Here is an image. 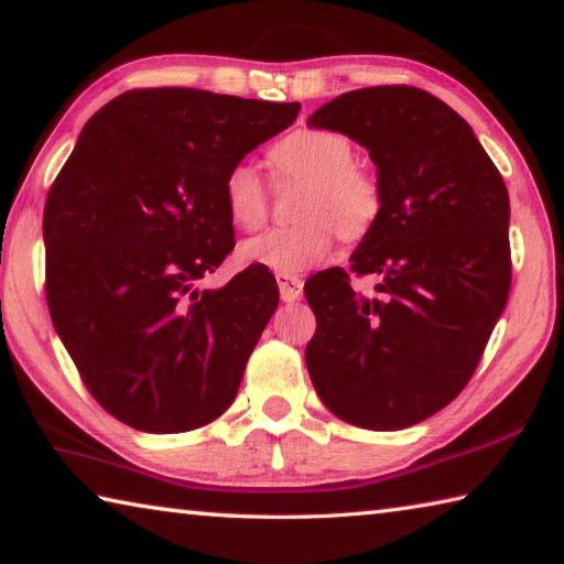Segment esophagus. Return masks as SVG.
Masks as SVG:
<instances>
[{
    "label": "esophagus",
    "mask_w": 564,
    "mask_h": 564,
    "mask_svg": "<svg viewBox=\"0 0 564 564\" xmlns=\"http://www.w3.org/2000/svg\"><path fill=\"white\" fill-rule=\"evenodd\" d=\"M275 283H279L281 301H283V303H295V301H301V295H303V281L299 279V275H291V273H275Z\"/></svg>",
    "instance_id": "34e87169"
}]
</instances>
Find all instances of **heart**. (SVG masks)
Wrapping results in <instances>:
<instances>
[{"mask_svg":"<svg viewBox=\"0 0 564 564\" xmlns=\"http://www.w3.org/2000/svg\"><path fill=\"white\" fill-rule=\"evenodd\" d=\"M348 137L326 129H299L271 149L281 174L308 181L299 204L301 224L271 228L241 243V261L275 273H301L323 263L333 251V228L346 241L370 231L380 212L373 174L352 164ZM224 206L234 226L253 231L265 221V188L251 166L238 164L224 178Z\"/></svg>","mask_w":564,"mask_h":564,"instance_id":"1","label":"heart"}]
</instances>
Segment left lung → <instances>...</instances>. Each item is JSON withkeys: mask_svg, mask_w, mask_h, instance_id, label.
I'll list each match as a JSON object with an SVG mask.
<instances>
[{"mask_svg": "<svg viewBox=\"0 0 564 564\" xmlns=\"http://www.w3.org/2000/svg\"><path fill=\"white\" fill-rule=\"evenodd\" d=\"M311 129L346 133L376 164L380 212L350 256L376 293L328 269L305 281V366L333 415L403 431L467 386L510 293V198L460 113L415 87L340 94Z\"/></svg>", "mask_w": 564, "mask_h": 564, "instance_id": "left-lung-1", "label": "left lung"}]
</instances>
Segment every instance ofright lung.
<instances>
[{"mask_svg":"<svg viewBox=\"0 0 564 564\" xmlns=\"http://www.w3.org/2000/svg\"><path fill=\"white\" fill-rule=\"evenodd\" d=\"M301 104L133 89L82 129L44 206L46 303L91 395L144 433L234 403L279 305L263 265L202 289L234 251L224 178Z\"/></svg>","mask_w":564,"mask_h":564,"instance_id":"1","label":"right lung"}]
</instances>
